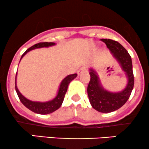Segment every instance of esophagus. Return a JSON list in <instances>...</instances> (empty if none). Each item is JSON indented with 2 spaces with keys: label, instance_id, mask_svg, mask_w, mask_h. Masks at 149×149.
<instances>
[{
  "label": "esophagus",
  "instance_id": "obj_1",
  "mask_svg": "<svg viewBox=\"0 0 149 149\" xmlns=\"http://www.w3.org/2000/svg\"><path fill=\"white\" fill-rule=\"evenodd\" d=\"M86 68H85V67H82V68H79V69L77 70V74H81V73H82L83 72L86 71Z\"/></svg>",
  "mask_w": 149,
  "mask_h": 149
}]
</instances>
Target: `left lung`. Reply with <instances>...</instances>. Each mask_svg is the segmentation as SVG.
<instances>
[{
  "label": "left lung",
  "mask_w": 149,
  "mask_h": 149,
  "mask_svg": "<svg viewBox=\"0 0 149 149\" xmlns=\"http://www.w3.org/2000/svg\"><path fill=\"white\" fill-rule=\"evenodd\" d=\"M111 53L118 62L127 78V84L122 91L110 92L102 86L97 72L90 69V79L87 87L88 99L91 106L101 113H111L119 109L127 101L134 87V74L131 56L127 51L118 41L102 38Z\"/></svg>",
  "instance_id": "left-lung-1"
}]
</instances>
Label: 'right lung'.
Returning <instances> with one entry per match:
<instances>
[{
	"label": "right lung",
	"mask_w": 149,
	"mask_h": 149,
	"mask_svg": "<svg viewBox=\"0 0 149 149\" xmlns=\"http://www.w3.org/2000/svg\"><path fill=\"white\" fill-rule=\"evenodd\" d=\"M56 45V43L53 42H41L36 43V44L34 45L31 47L28 48L25 52L23 53V55L21 57V59L24 57L25 55L28 52H29L31 50L36 49V48H43V47H49V46H52ZM20 59V61H21ZM77 74H69L65 78L63 79V81H61V85H60L59 89H58V94L57 96L53 98V100L49 101L46 102H37V101H31L30 100L27 99L26 98L23 96L22 93L19 92V91L18 90L16 84V79H17V74L15 77V90L16 92L17 93V96L19 97V100L22 102L23 105L25 107L29 109L30 111H31L34 113H38V114H41V115H46L49 114V113H53V112L56 111V110H58L60 107L61 106L62 103H63V100H64L65 95L67 92V90H68V85L70 83V81H72L75 77H77Z\"/></svg>",
	"instance_id": "1"
}]
</instances>
